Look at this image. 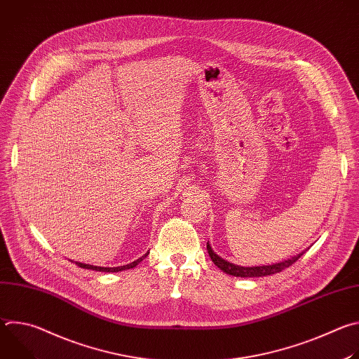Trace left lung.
<instances>
[{"mask_svg":"<svg viewBox=\"0 0 359 359\" xmlns=\"http://www.w3.org/2000/svg\"><path fill=\"white\" fill-rule=\"evenodd\" d=\"M208 251H209V255L212 262L222 270L224 271L226 274L229 276H234V277H264V276H271V274H276V273H280L283 270H285L287 267L292 266L301 255L305 252V251H301L299 254L294 255V257L288 259V260H283L280 263H274V264H269V266H254V267H243V266H237V264H233V263H229L227 260L222 259L220 255H217L210 243H208Z\"/></svg>","mask_w":359,"mask_h":359,"instance_id":"left-lung-1","label":"left lung"}]
</instances>
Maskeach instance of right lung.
<instances>
[{"mask_svg":"<svg viewBox=\"0 0 359 359\" xmlns=\"http://www.w3.org/2000/svg\"><path fill=\"white\" fill-rule=\"evenodd\" d=\"M147 254H149V251L144 255H142V257H139L137 260H135V262H132L126 266H121V267H97V266H90V264H83V263H75V264L81 269H85V270H95V271H102V273H118V271H123V270H129V269L136 267L146 257Z\"/></svg>","mask_w":359,"mask_h":359,"instance_id":"obj_1","label":"right lung"}]
</instances>
